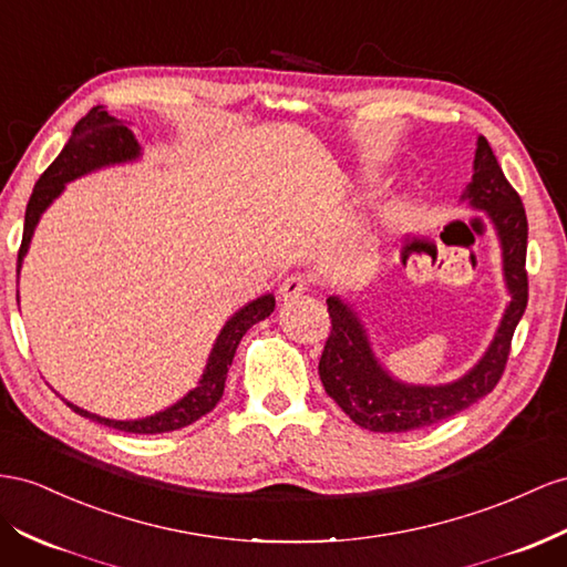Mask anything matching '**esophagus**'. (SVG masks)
Listing matches in <instances>:
<instances>
[{
    "label": "esophagus",
    "instance_id": "obj_1",
    "mask_svg": "<svg viewBox=\"0 0 567 567\" xmlns=\"http://www.w3.org/2000/svg\"><path fill=\"white\" fill-rule=\"evenodd\" d=\"M308 277L305 274H290V277L284 279V284L279 286V298L281 300H293L298 296H302L308 290Z\"/></svg>",
    "mask_w": 567,
    "mask_h": 567
}]
</instances>
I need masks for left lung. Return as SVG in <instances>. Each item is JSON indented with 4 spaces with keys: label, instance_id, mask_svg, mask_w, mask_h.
<instances>
[{
    "label": "left lung",
    "instance_id": "1",
    "mask_svg": "<svg viewBox=\"0 0 567 567\" xmlns=\"http://www.w3.org/2000/svg\"><path fill=\"white\" fill-rule=\"evenodd\" d=\"M472 207L484 209L496 226L503 248V274L511 305L477 367L446 386H408L391 379L374 355L355 312L343 300H327L331 333L319 358V379L346 415L362 430L401 434L449 420L492 393L506 370L517 321L527 308V214L517 190L503 176L486 137L477 141L474 174L463 195Z\"/></svg>",
    "mask_w": 567,
    "mask_h": 567
}]
</instances>
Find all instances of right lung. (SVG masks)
<instances>
[{"label": "right lung", "mask_w": 567, "mask_h": 567, "mask_svg": "<svg viewBox=\"0 0 567 567\" xmlns=\"http://www.w3.org/2000/svg\"><path fill=\"white\" fill-rule=\"evenodd\" d=\"M137 155H141V147H137V141L128 131V126H124L118 118L102 112L100 106H93V110H90L79 124H75L64 150L59 152V157L48 166V169H44V174L35 183L33 195H30L28 207H25L23 240L19 248L17 271H21L23 255L28 252L30 238H33L40 214L48 209V205L61 190H64V183L93 169H100V166H106V164L135 159ZM274 305H277V300H274L271 293H267L262 298L248 302L246 308L238 310L231 319H228L226 327L219 333L217 343L212 348V355L207 360V370L200 379V384H197L186 398H181L176 405L166 408L164 412H157V415L145 417V420L121 422V420H106V417L93 415V412L75 408L73 403H66V405L73 412H79L81 417H87L104 426H112V430L128 432V434H164V432H176L181 426H188L200 420L203 415H207V412L214 410V405L221 401L228 367L234 362L236 348L243 339V333H246L252 324H257L259 319L269 317L274 312Z\"/></svg>", "instance_id": "right-lung-1"}]
</instances>
